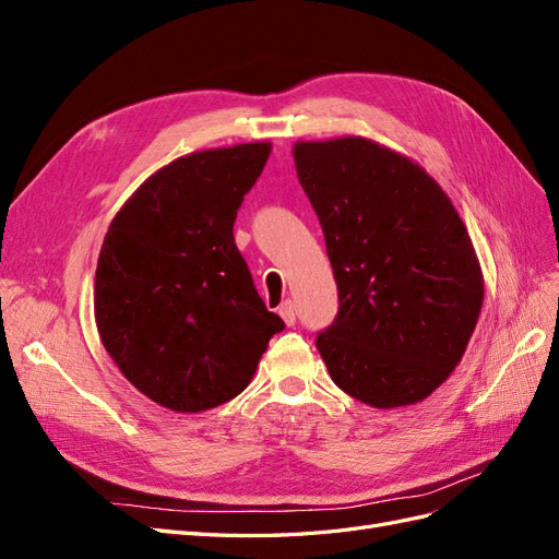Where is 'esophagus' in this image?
I'll return each instance as SVG.
<instances>
[{"instance_id":"1","label":"esophagus","mask_w":559,"mask_h":559,"mask_svg":"<svg viewBox=\"0 0 559 559\" xmlns=\"http://www.w3.org/2000/svg\"><path fill=\"white\" fill-rule=\"evenodd\" d=\"M280 317L284 319L286 326H294L296 324V310H294V302L292 300H284L280 306Z\"/></svg>"}]
</instances>
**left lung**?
I'll return each instance as SVG.
<instances>
[{"instance_id": "8db88e82", "label": "left lung", "mask_w": 559, "mask_h": 559, "mask_svg": "<svg viewBox=\"0 0 559 559\" xmlns=\"http://www.w3.org/2000/svg\"><path fill=\"white\" fill-rule=\"evenodd\" d=\"M294 160L341 302L317 333L331 380L382 411L425 401L462 361L483 308L464 222L417 163L378 142H298Z\"/></svg>"}]
</instances>
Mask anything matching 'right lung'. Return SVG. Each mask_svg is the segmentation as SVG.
Instances as JSON below:
<instances>
[{
    "label": "right lung",
    "mask_w": 559,
    "mask_h": 559,
    "mask_svg": "<svg viewBox=\"0 0 559 559\" xmlns=\"http://www.w3.org/2000/svg\"><path fill=\"white\" fill-rule=\"evenodd\" d=\"M267 142L181 156L118 210L95 270V321L144 396L200 413L238 396L284 321L267 312L233 238Z\"/></svg>",
    "instance_id": "right-lung-1"
}]
</instances>
